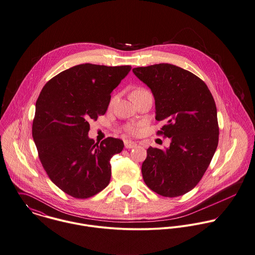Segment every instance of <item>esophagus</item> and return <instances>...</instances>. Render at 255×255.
I'll use <instances>...</instances> for the list:
<instances>
[{"mask_svg": "<svg viewBox=\"0 0 255 255\" xmlns=\"http://www.w3.org/2000/svg\"><path fill=\"white\" fill-rule=\"evenodd\" d=\"M124 146H125L126 149H132V148L137 146V143H135L133 141H130V140H125L124 141Z\"/></svg>", "mask_w": 255, "mask_h": 255, "instance_id": "1", "label": "esophagus"}]
</instances>
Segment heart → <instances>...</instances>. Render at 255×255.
Segmentation results:
<instances>
[{
  "label": "heart",
  "instance_id": "1",
  "mask_svg": "<svg viewBox=\"0 0 255 255\" xmlns=\"http://www.w3.org/2000/svg\"><path fill=\"white\" fill-rule=\"evenodd\" d=\"M144 93H148V91L146 89L140 88V89H136L135 91L132 92L131 97L134 95H139V94H144ZM140 130V125L139 124H127L124 126V131L129 134V135H136L138 134Z\"/></svg>",
  "mask_w": 255,
  "mask_h": 255
}]
</instances>
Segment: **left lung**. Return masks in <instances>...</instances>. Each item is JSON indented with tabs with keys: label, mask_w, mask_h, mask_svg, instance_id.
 Returning <instances> with one entry per match:
<instances>
[{
	"label": "left lung",
	"mask_w": 255,
	"mask_h": 255,
	"mask_svg": "<svg viewBox=\"0 0 255 255\" xmlns=\"http://www.w3.org/2000/svg\"><path fill=\"white\" fill-rule=\"evenodd\" d=\"M152 91L156 132L170 139L165 150L150 147L142 164L147 186L164 197L192 190L207 170L219 142L217 107L203 81L180 67L155 64L133 69Z\"/></svg>",
	"instance_id": "8db88e82"
}]
</instances>
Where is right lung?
I'll return each instance as SVG.
<instances>
[{"label":"right lung","mask_w":255,"mask_h":255,"mask_svg":"<svg viewBox=\"0 0 255 255\" xmlns=\"http://www.w3.org/2000/svg\"><path fill=\"white\" fill-rule=\"evenodd\" d=\"M131 66L81 64L65 70L43 87L35 104L32 137L52 182L78 199L104 189L111 176L110 158L121 153L120 139L101 144L90 139V121L104 115L112 91Z\"/></svg>","instance_id":"obj_1"}]
</instances>
